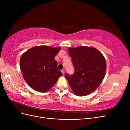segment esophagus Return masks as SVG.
<instances>
[{"label": "esophagus", "mask_w": 130, "mask_h": 130, "mask_svg": "<svg viewBox=\"0 0 130 130\" xmlns=\"http://www.w3.org/2000/svg\"><path fill=\"white\" fill-rule=\"evenodd\" d=\"M61 72H62V74H64V72H65V70H64V69H62V70H61Z\"/></svg>", "instance_id": "obj_1"}]
</instances>
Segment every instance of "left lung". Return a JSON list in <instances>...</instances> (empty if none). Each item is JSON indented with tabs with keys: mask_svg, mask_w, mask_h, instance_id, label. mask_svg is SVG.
Wrapping results in <instances>:
<instances>
[{
	"mask_svg": "<svg viewBox=\"0 0 130 130\" xmlns=\"http://www.w3.org/2000/svg\"><path fill=\"white\" fill-rule=\"evenodd\" d=\"M74 68L72 75L65 78L77 96H82L94 92L103 81L106 69V60L99 50L93 47L78 46L69 48Z\"/></svg>",
	"mask_w": 130,
	"mask_h": 130,
	"instance_id": "obj_1",
	"label": "left lung"
}]
</instances>
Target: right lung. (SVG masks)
Here are the masks:
<instances>
[{"label": "right lung", "mask_w": 130, "mask_h": 130, "mask_svg": "<svg viewBox=\"0 0 130 130\" xmlns=\"http://www.w3.org/2000/svg\"><path fill=\"white\" fill-rule=\"evenodd\" d=\"M60 49L61 47L53 48L41 45L33 47L22 55L20 68L23 78L30 87L45 93L56 84L63 75L55 60Z\"/></svg>", "instance_id": "right-lung-1"}]
</instances>
